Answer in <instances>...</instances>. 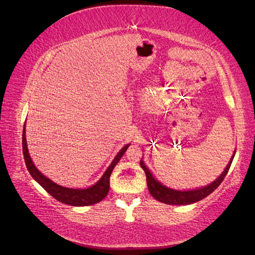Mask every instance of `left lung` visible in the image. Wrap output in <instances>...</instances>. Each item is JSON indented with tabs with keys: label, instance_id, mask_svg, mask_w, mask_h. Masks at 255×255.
I'll list each match as a JSON object with an SVG mask.
<instances>
[{
	"label": "left lung",
	"instance_id": "1",
	"mask_svg": "<svg viewBox=\"0 0 255 255\" xmlns=\"http://www.w3.org/2000/svg\"><path fill=\"white\" fill-rule=\"evenodd\" d=\"M235 152L233 153V156L231 157L228 166L226 167L225 171H223L220 176H218V179H216L213 183L210 185H206L204 187L198 188V189H192V190H175L172 188L166 187L165 185L158 182L155 177L152 175L150 170L145 167L144 163L142 160H140V166L143 169V171L146 176V185H148V189L151 196L153 198H155L157 201L163 202L165 204H171V205H187L200 201V200L204 199L208 195H211L212 192L217 188L221 182L225 180L226 175L228 174L229 169L231 167V164H232Z\"/></svg>",
	"mask_w": 255,
	"mask_h": 255
}]
</instances>
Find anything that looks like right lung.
<instances>
[{
	"label": "right lung",
	"instance_id": "1",
	"mask_svg": "<svg viewBox=\"0 0 255 255\" xmlns=\"http://www.w3.org/2000/svg\"><path fill=\"white\" fill-rule=\"evenodd\" d=\"M129 146V143L123 146V148L119 151V153L116 155L112 164L106 169V171L102 175L95 185L84 189H74V188H67L60 185L54 183L51 181L49 177L44 176L33 164L32 158L29 156V153L27 150L26 144V138H25V125L23 127V134H22V150L23 155H24L25 165L28 172L33 176V179L40 184V186L47 190L49 194L55 198L57 201L69 204L72 206H87L91 204H96L107 196L110 191V177L114 170L115 166L119 163L120 158L123 156V154L126 153L127 149Z\"/></svg>",
	"mask_w": 255,
	"mask_h": 255
}]
</instances>
